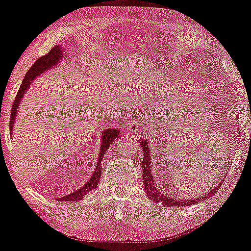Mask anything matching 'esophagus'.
<instances>
[{"mask_svg": "<svg viewBox=\"0 0 251 251\" xmlns=\"http://www.w3.org/2000/svg\"><path fill=\"white\" fill-rule=\"evenodd\" d=\"M128 130L132 133H138L140 130H142V126L139 125V119L137 118V116L136 118H133L131 121H129Z\"/></svg>", "mask_w": 251, "mask_h": 251, "instance_id": "34e87169", "label": "esophagus"}]
</instances>
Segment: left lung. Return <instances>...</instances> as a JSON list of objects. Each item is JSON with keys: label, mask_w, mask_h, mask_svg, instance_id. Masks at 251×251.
<instances>
[{"label": "left lung", "mask_w": 251, "mask_h": 251, "mask_svg": "<svg viewBox=\"0 0 251 251\" xmlns=\"http://www.w3.org/2000/svg\"><path fill=\"white\" fill-rule=\"evenodd\" d=\"M139 146L142 147L144 151V157H143V181L144 185H145V190L147 193V197H149L151 200H153V202H161L164 207H173V205H177V207H186V205H192L194 203H197L198 201L200 200H204V199L210 198L211 195H214L216 192H218L219 185L217 187L212 188V191L209 192L207 195L202 198H198L197 200L195 199H192V200H175L173 198H169L168 195H164L161 193V192L157 190V188L154 186V180H153V175L152 171H151V160H150V146H149V142L147 139H143L140 140ZM222 185V183H221Z\"/></svg>", "instance_id": "8db88e82"}]
</instances>
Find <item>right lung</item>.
<instances>
[{
  "label": "right lung",
  "instance_id": "right-lung-1",
  "mask_svg": "<svg viewBox=\"0 0 251 251\" xmlns=\"http://www.w3.org/2000/svg\"><path fill=\"white\" fill-rule=\"evenodd\" d=\"M61 58H63V50H61V47L56 46L53 47L52 49L48 52V54H46V56H42L41 58H39V59L33 64V66L29 68V71L27 72L25 77H24L23 80V83L20 85L18 94L16 96L15 101H13V105L11 108V116H10V130H11V132L13 129V125H15V121H16L17 111H18V107L20 102H22L24 95H25V92L27 89H28L30 83H32L33 80H35L40 74H42L43 72L50 70L51 67L56 66V65L59 63ZM119 137H120L119 129L108 128L104 130V132H102L101 135V145H100V151H99V154H98V161H97V164H96V169L94 171V174H92L91 178L87 181V183H85L84 186L78 188V190L73 192V193L59 198V201H78L81 200L85 194L97 187L99 179H100V174H101L100 163H101L102 156H104L106 151L108 150V147L111 146V144L114 142L115 139H118Z\"/></svg>",
  "mask_w": 251,
  "mask_h": 251
}]
</instances>
